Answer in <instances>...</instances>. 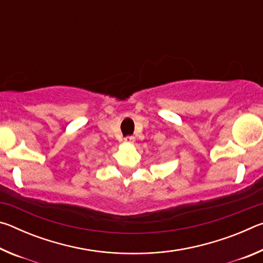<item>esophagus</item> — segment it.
Returning a JSON list of instances; mask_svg holds the SVG:
<instances>
[{
	"label": "esophagus",
	"instance_id": "34e87169",
	"mask_svg": "<svg viewBox=\"0 0 263 263\" xmlns=\"http://www.w3.org/2000/svg\"><path fill=\"white\" fill-rule=\"evenodd\" d=\"M124 141H125L126 144H133V142H135V137L128 136L125 138V139H124Z\"/></svg>",
	"mask_w": 263,
	"mask_h": 263
}]
</instances>
